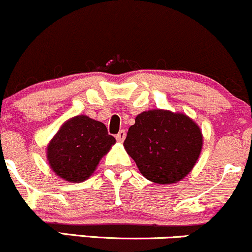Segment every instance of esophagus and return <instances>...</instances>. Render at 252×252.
I'll use <instances>...</instances> for the list:
<instances>
[{"label": "esophagus", "mask_w": 252, "mask_h": 252, "mask_svg": "<svg viewBox=\"0 0 252 252\" xmlns=\"http://www.w3.org/2000/svg\"><path fill=\"white\" fill-rule=\"evenodd\" d=\"M126 130H121L117 135H116V139H117V141L119 142H123L124 139H126Z\"/></svg>", "instance_id": "1"}]
</instances>
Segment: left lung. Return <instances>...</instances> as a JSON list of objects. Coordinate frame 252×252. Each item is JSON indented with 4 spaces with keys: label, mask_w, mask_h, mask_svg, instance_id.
<instances>
[{
    "label": "left lung",
    "mask_w": 252,
    "mask_h": 252,
    "mask_svg": "<svg viewBox=\"0 0 252 252\" xmlns=\"http://www.w3.org/2000/svg\"><path fill=\"white\" fill-rule=\"evenodd\" d=\"M123 145L147 180L171 185L194 168L202 152L203 134L185 113L156 108L136 116Z\"/></svg>",
    "instance_id": "8db88e82"
}]
</instances>
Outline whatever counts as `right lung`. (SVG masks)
<instances>
[{"instance_id":"add662e5","label":"right lung","mask_w":252,"mask_h":252,"mask_svg":"<svg viewBox=\"0 0 252 252\" xmlns=\"http://www.w3.org/2000/svg\"><path fill=\"white\" fill-rule=\"evenodd\" d=\"M116 139L105 124L78 115L63 122L47 145V160L55 175L68 182H83L92 176L97 164Z\"/></svg>"}]
</instances>
